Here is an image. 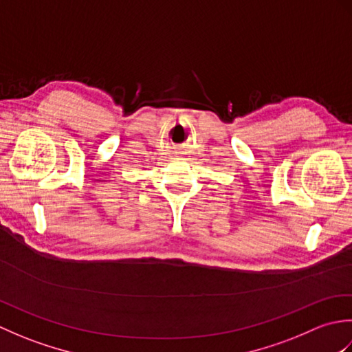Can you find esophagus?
Segmentation results:
<instances>
[{"label":"esophagus","instance_id":"esophagus-1","mask_svg":"<svg viewBox=\"0 0 352 352\" xmlns=\"http://www.w3.org/2000/svg\"><path fill=\"white\" fill-rule=\"evenodd\" d=\"M183 153H184V149H183L182 146H177V148L174 149V154H177V155H178V154H183Z\"/></svg>","mask_w":352,"mask_h":352}]
</instances>
